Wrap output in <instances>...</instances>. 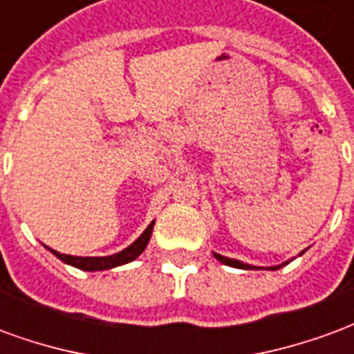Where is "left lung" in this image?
<instances>
[{
	"mask_svg": "<svg viewBox=\"0 0 354 354\" xmlns=\"http://www.w3.org/2000/svg\"><path fill=\"white\" fill-rule=\"evenodd\" d=\"M305 252V250H304ZM304 252H299V256ZM214 258L218 261H222V263H225V266L230 267H237V269H260V267H254V266H248V263H243V261L239 260H231V258H225V256H222V254H216L214 252ZM288 263V261H286ZM286 263H282V266H286ZM282 266H274V267H267V269H271V271H277V269H281Z\"/></svg>",
	"mask_w": 354,
	"mask_h": 354,
	"instance_id": "1",
	"label": "left lung"
}]
</instances>
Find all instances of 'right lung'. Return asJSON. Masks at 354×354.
<instances>
[{"label":"right lung","mask_w":354,"mask_h":354,"mask_svg":"<svg viewBox=\"0 0 354 354\" xmlns=\"http://www.w3.org/2000/svg\"><path fill=\"white\" fill-rule=\"evenodd\" d=\"M153 223L151 222L146 227V231L140 235L131 246H127L121 252L113 254V256H102V258H81V256H70V254H60L57 250L49 248L50 252L57 256L58 260H62L68 266L77 267V269H83V271H104V269H111V267L123 266V263H129V261L136 260L140 254L146 250L147 243L151 239V231H153Z\"/></svg>","instance_id":"right-lung-1"}]
</instances>
